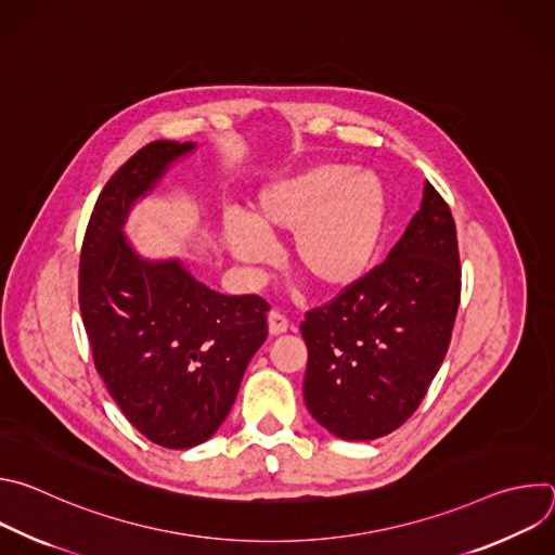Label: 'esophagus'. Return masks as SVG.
<instances>
[{
    "instance_id": "34e87169",
    "label": "esophagus",
    "mask_w": 555,
    "mask_h": 555,
    "mask_svg": "<svg viewBox=\"0 0 555 555\" xmlns=\"http://www.w3.org/2000/svg\"><path fill=\"white\" fill-rule=\"evenodd\" d=\"M268 325H270V334L272 336H279V334H285L289 330V321L285 319V313L279 311V309H272L268 313Z\"/></svg>"
}]
</instances>
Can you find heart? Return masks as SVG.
<instances>
[{
  "label": "heart",
  "instance_id": "b5f03b06",
  "mask_svg": "<svg viewBox=\"0 0 555 555\" xmlns=\"http://www.w3.org/2000/svg\"><path fill=\"white\" fill-rule=\"evenodd\" d=\"M386 197L371 173L315 165L266 186L246 219L223 221L232 255L250 266L270 261L263 240L289 234L292 270L313 289L336 294L356 285L377 250Z\"/></svg>",
  "mask_w": 555,
  "mask_h": 555
}]
</instances>
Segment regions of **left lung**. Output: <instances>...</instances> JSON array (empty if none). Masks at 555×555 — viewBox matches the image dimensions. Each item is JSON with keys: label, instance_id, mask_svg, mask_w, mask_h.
Returning a JSON list of instances; mask_svg holds the SVG:
<instances>
[{"label": "left lung", "instance_id": "1", "mask_svg": "<svg viewBox=\"0 0 555 555\" xmlns=\"http://www.w3.org/2000/svg\"><path fill=\"white\" fill-rule=\"evenodd\" d=\"M459 300L456 225L426 182L422 208L386 261L305 313L302 398L311 417L347 441L400 428L446 358Z\"/></svg>", "mask_w": 555, "mask_h": 555}]
</instances>
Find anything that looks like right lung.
Masks as SVG:
<instances>
[{
  "label": "right lung",
  "instance_id": "obj_1",
  "mask_svg": "<svg viewBox=\"0 0 555 555\" xmlns=\"http://www.w3.org/2000/svg\"><path fill=\"white\" fill-rule=\"evenodd\" d=\"M193 149L155 140L129 157L94 204L78 266L96 371L131 426L171 450L206 441L228 417L270 309L257 294L206 287L180 261H144L125 240L131 204Z\"/></svg>",
  "mask_w": 555,
  "mask_h": 555
}]
</instances>
